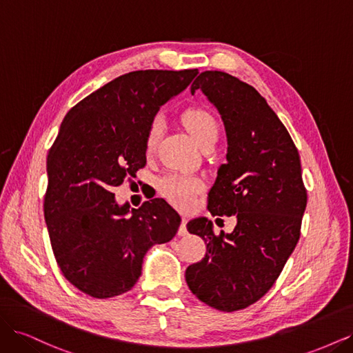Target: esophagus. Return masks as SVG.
<instances>
[{"mask_svg": "<svg viewBox=\"0 0 353 353\" xmlns=\"http://www.w3.org/2000/svg\"><path fill=\"white\" fill-rule=\"evenodd\" d=\"M187 222H188L187 218L183 216V219H181V225L178 228V236L184 237V236H187V234H188V231H187Z\"/></svg>", "mask_w": 353, "mask_h": 353, "instance_id": "34e87169", "label": "esophagus"}]
</instances>
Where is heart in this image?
I'll return each instance as SVG.
<instances>
[{"label": "heart", "instance_id": "b5f03b06", "mask_svg": "<svg viewBox=\"0 0 353 353\" xmlns=\"http://www.w3.org/2000/svg\"><path fill=\"white\" fill-rule=\"evenodd\" d=\"M181 119H183L184 126L193 135L196 143L200 147L212 141L216 143L219 128L216 119L210 112L193 108L185 110ZM160 132H162V123L156 119L148 126L145 134L144 148L147 154H152L156 150ZM201 190L203 181L200 178L181 174H169L160 179L159 183V191L162 193V196L179 209H188L190 206H193V203Z\"/></svg>", "mask_w": 353, "mask_h": 353}]
</instances>
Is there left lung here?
<instances>
[{
	"instance_id": "8db88e82",
	"label": "left lung",
	"mask_w": 353,
	"mask_h": 353,
	"mask_svg": "<svg viewBox=\"0 0 353 353\" xmlns=\"http://www.w3.org/2000/svg\"><path fill=\"white\" fill-rule=\"evenodd\" d=\"M201 90L215 104L228 138L227 163L208 194L212 216H237L231 234L212 222L187 223L206 243V254L190 265L185 281L199 301L223 312L258 302L279 279L301 239L306 188L301 157L279 116L252 85L221 72H201Z\"/></svg>"
}]
</instances>
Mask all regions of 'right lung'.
Here are the masks:
<instances>
[{
    "label": "right lung",
    "instance_id": "1",
    "mask_svg": "<svg viewBox=\"0 0 353 353\" xmlns=\"http://www.w3.org/2000/svg\"><path fill=\"white\" fill-rule=\"evenodd\" d=\"M197 73H125L63 119L47 157L44 216L59 268L82 293L108 299L131 290L147 250L175 237L181 218L166 200L130 210L117 205L113 188L145 166L148 126Z\"/></svg>",
    "mask_w": 353,
    "mask_h": 353
}]
</instances>
